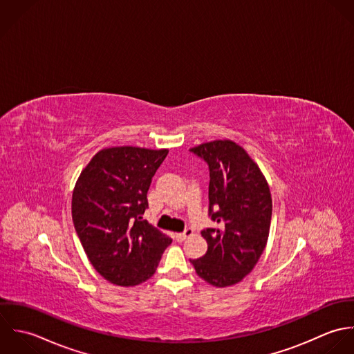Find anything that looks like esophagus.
<instances>
[{
    "label": "esophagus",
    "mask_w": 354,
    "mask_h": 354,
    "mask_svg": "<svg viewBox=\"0 0 354 354\" xmlns=\"http://www.w3.org/2000/svg\"><path fill=\"white\" fill-rule=\"evenodd\" d=\"M194 234V231H193V228H186L183 232H179V234H176L175 235V238L178 239V241H185V239H187V238H190L192 235Z\"/></svg>",
    "instance_id": "1"
}]
</instances>
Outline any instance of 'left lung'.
Here are the masks:
<instances>
[{
	"label": "left lung",
	"instance_id": "obj_1",
	"mask_svg": "<svg viewBox=\"0 0 354 354\" xmlns=\"http://www.w3.org/2000/svg\"><path fill=\"white\" fill-rule=\"evenodd\" d=\"M190 151L209 167V216L217 223L201 232L207 253L190 263L205 282L232 286L252 272L266 249L271 192L259 165L235 142H207Z\"/></svg>",
	"mask_w": 354,
	"mask_h": 354
}]
</instances>
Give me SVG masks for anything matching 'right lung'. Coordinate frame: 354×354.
Segmentation results:
<instances>
[{"instance_id":"obj_1","label":"right lung","mask_w":354,"mask_h":354,"mask_svg":"<svg viewBox=\"0 0 354 354\" xmlns=\"http://www.w3.org/2000/svg\"><path fill=\"white\" fill-rule=\"evenodd\" d=\"M167 154V149L106 147L76 180L75 231L91 266L108 282L129 287L147 281L172 242L142 218L151 178Z\"/></svg>"}]
</instances>
